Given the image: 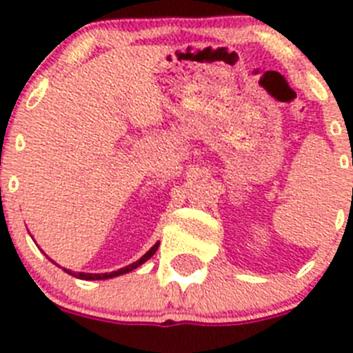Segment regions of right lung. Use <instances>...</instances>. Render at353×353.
I'll return each mask as SVG.
<instances>
[{
  "label": "right lung",
  "mask_w": 353,
  "mask_h": 353,
  "mask_svg": "<svg viewBox=\"0 0 353 353\" xmlns=\"http://www.w3.org/2000/svg\"><path fill=\"white\" fill-rule=\"evenodd\" d=\"M158 244H160V243H157V244H154V246L151 248V250H149V252L145 253V255L142 256L141 260H137V262L130 263V265H126V268L119 269V271H114V272H105V274H84V272H77V274H75V272H72V271H66V269H65V271L68 272V274L75 276V278H81V279H107V278H114V276L125 274V272H130V271H133V269H135V268H139V265H142V263H144L145 260H149V259H151V256L154 255V253H157V250H158Z\"/></svg>",
  "instance_id": "add662e5"
}]
</instances>
